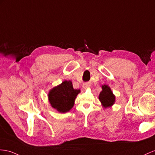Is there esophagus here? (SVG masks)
<instances>
[{
  "mask_svg": "<svg viewBox=\"0 0 155 155\" xmlns=\"http://www.w3.org/2000/svg\"><path fill=\"white\" fill-rule=\"evenodd\" d=\"M90 85L88 84H85L83 85V88H84V90L90 88Z\"/></svg>",
  "mask_w": 155,
  "mask_h": 155,
  "instance_id": "34e87169",
  "label": "esophagus"
}]
</instances>
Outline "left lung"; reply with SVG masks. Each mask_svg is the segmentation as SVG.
Here are the masks:
<instances>
[{
    "mask_svg": "<svg viewBox=\"0 0 155 155\" xmlns=\"http://www.w3.org/2000/svg\"><path fill=\"white\" fill-rule=\"evenodd\" d=\"M102 91L99 95V100H100L101 105L104 108H108L112 107L115 103L116 97L113 94L111 89L108 85H102Z\"/></svg>",
    "mask_w": 155,
    "mask_h": 155,
    "instance_id": "8db88e82",
    "label": "left lung"
}]
</instances>
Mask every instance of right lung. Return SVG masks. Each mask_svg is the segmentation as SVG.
I'll use <instances>...</instances> for the list:
<instances>
[{
	"label": "right lung",
	"mask_w": 155,
	"mask_h": 155,
	"mask_svg": "<svg viewBox=\"0 0 155 155\" xmlns=\"http://www.w3.org/2000/svg\"><path fill=\"white\" fill-rule=\"evenodd\" d=\"M81 90L74 89L71 81H65L51 88L48 93V101L51 106L58 112L69 111L74 104V100Z\"/></svg>",
	"instance_id": "1"
}]
</instances>
